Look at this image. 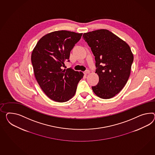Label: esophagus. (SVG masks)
I'll return each mask as SVG.
<instances>
[{
  "mask_svg": "<svg viewBox=\"0 0 155 155\" xmlns=\"http://www.w3.org/2000/svg\"><path fill=\"white\" fill-rule=\"evenodd\" d=\"M89 72H90V71H89V70H86V71H84V73L85 75H87V74H89Z\"/></svg>",
  "mask_w": 155,
  "mask_h": 155,
  "instance_id": "obj_1",
  "label": "esophagus"
}]
</instances>
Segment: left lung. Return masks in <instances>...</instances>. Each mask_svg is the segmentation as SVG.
Here are the masks:
<instances>
[{
    "label": "left lung",
    "mask_w": 155,
    "mask_h": 155,
    "mask_svg": "<svg viewBox=\"0 0 155 155\" xmlns=\"http://www.w3.org/2000/svg\"><path fill=\"white\" fill-rule=\"evenodd\" d=\"M83 38L95 56L99 82L91 88L99 98L110 99L127 83L134 57L129 45L106 29L84 33Z\"/></svg>",
    "instance_id": "obj_1"
}]
</instances>
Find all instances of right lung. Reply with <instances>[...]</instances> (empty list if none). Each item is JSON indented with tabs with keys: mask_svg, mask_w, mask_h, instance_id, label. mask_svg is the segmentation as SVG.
I'll return each mask as SVG.
<instances>
[{
	"mask_svg": "<svg viewBox=\"0 0 155 155\" xmlns=\"http://www.w3.org/2000/svg\"><path fill=\"white\" fill-rule=\"evenodd\" d=\"M83 35L61 30L42 37L32 52L34 75L40 87L50 99L58 102L68 101L75 95L83 73L72 68L62 69L70 62V52Z\"/></svg>",
	"mask_w": 155,
	"mask_h": 155,
	"instance_id": "right-lung-1",
	"label": "right lung"
}]
</instances>
